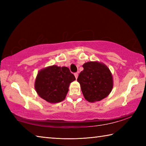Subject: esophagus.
I'll use <instances>...</instances> for the list:
<instances>
[{
	"label": "esophagus",
	"mask_w": 146,
	"mask_h": 146,
	"mask_svg": "<svg viewBox=\"0 0 146 146\" xmlns=\"http://www.w3.org/2000/svg\"><path fill=\"white\" fill-rule=\"evenodd\" d=\"M74 75H75V76L76 79H77V78H78V73H75V74H74Z\"/></svg>",
	"instance_id": "obj_1"
}]
</instances>
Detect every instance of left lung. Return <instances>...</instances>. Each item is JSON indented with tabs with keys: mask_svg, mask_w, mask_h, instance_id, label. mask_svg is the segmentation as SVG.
Wrapping results in <instances>:
<instances>
[{
	"mask_svg": "<svg viewBox=\"0 0 146 146\" xmlns=\"http://www.w3.org/2000/svg\"><path fill=\"white\" fill-rule=\"evenodd\" d=\"M83 70L77 79L85 98L89 102L100 101L110 94L113 88V78L106 65L98 61L83 64Z\"/></svg>",
	"mask_w": 146,
	"mask_h": 146,
	"instance_id": "left-lung-1",
	"label": "left lung"
}]
</instances>
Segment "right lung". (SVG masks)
<instances>
[{
    "label": "right lung",
    "mask_w": 146,
    "mask_h": 146,
    "mask_svg": "<svg viewBox=\"0 0 146 146\" xmlns=\"http://www.w3.org/2000/svg\"><path fill=\"white\" fill-rule=\"evenodd\" d=\"M75 80L68 68L52 65L39 71L35 86L40 97L49 103H58L64 100L70 83Z\"/></svg>",
    "instance_id": "add662e5"
}]
</instances>
